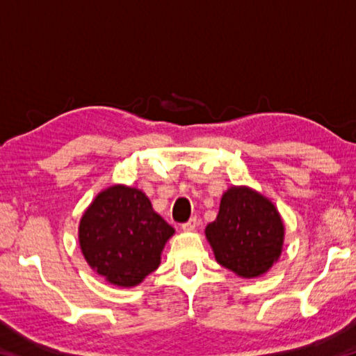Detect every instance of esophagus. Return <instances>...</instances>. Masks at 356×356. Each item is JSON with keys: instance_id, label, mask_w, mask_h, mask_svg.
Instances as JSON below:
<instances>
[{"instance_id": "1", "label": "esophagus", "mask_w": 356, "mask_h": 356, "mask_svg": "<svg viewBox=\"0 0 356 356\" xmlns=\"http://www.w3.org/2000/svg\"><path fill=\"white\" fill-rule=\"evenodd\" d=\"M197 227V220L196 218H190L186 222L182 225V231L184 232H193Z\"/></svg>"}]
</instances>
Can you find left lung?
Returning a JSON list of instances; mask_svg holds the SVG:
<instances>
[{"label":"left lung","instance_id":"left-lung-1","mask_svg":"<svg viewBox=\"0 0 356 356\" xmlns=\"http://www.w3.org/2000/svg\"><path fill=\"white\" fill-rule=\"evenodd\" d=\"M284 221L275 204L246 185L222 193L206 238L216 262L240 278H259L278 262L284 245Z\"/></svg>","mask_w":356,"mask_h":356}]
</instances>
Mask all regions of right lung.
I'll return each mask as SVG.
<instances>
[{"label": "right lung", "mask_w": 356, "mask_h": 356, "mask_svg": "<svg viewBox=\"0 0 356 356\" xmlns=\"http://www.w3.org/2000/svg\"><path fill=\"white\" fill-rule=\"evenodd\" d=\"M174 227L155 212L135 186L102 190L80 218L78 243L95 273L118 287H135L161 262Z\"/></svg>", "instance_id": "1"}]
</instances>
